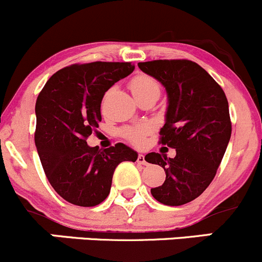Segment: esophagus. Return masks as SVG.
I'll list each match as a JSON object with an SVG mask.
<instances>
[{
	"mask_svg": "<svg viewBox=\"0 0 262 262\" xmlns=\"http://www.w3.org/2000/svg\"><path fill=\"white\" fill-rule=\"evenodd\" d=\"M137 163H139V164H146V159H145V155H142V154H139L137 155Z\"/></svg>",
	"mask_w": 262,
	"mask_h": 262,
	"instance_id": "obj_1",
	"label": "esophagus"
}]
</instances>
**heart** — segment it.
<instances>
[{
  "label": "heart",
  "instance_id": "1",
  "mask_svg": "<svg viewBox=\"0 0 262 262\" xmlns=\"http://www.w3.org/2000/svg\"><path fill=\"white\" fill-rule=\"evenodd\" d=\"M130 89L136 99L145 94H150V93H155L158 95L160 94V84L158 82V80L150 76V75L145 74L136 75L131 80ZM149 130V126L146 125L128 126V127L123 128L122 135L126 140H128L132 144H141Z\"/></svg>",
  "mask_w": 262,
  "mask_h": 262
}]
</instances>
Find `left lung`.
I'll return each mask as SVG.
<instances>
[{
	"label": "left lung",
	"instance_id": "left-lung-1",
	"mask_svg": "<svg viewBox=\"0 0 262 262\" xmlns=\"http://www.w3.org/2000/svg\"><path fill=\"white\" fill-rule=\"evenodd\" d=\"M139 67L165 86L168 110L159 144L176 149L174 158L159 152L145 157L165 172L164 183L150 192L164 205H183L208 188L224 157L232 134L227 97L190 59H155L139 62Z\"/></svg>",
	"mask_w": 262,
	"mask_h": 262
}]
</instances>
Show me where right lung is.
Here are the masks:
<instances>
[{
  "label": "right lung",
  "mask_w": 262,
  "mask_h": 262,
  "mask_svg": "<svg viewBox=\"0 0 262 262\" xmlns=\"http://www.w3.org/2000/svg\"><path fill=\"white\" fill-rule=\"evenodd\" d=\"M134 69L131 62L70 64L52 75L38 95L35 146L49 183L67 203L99 205L110 195L117 165L137 159L122 142L104 150L86 144L102 121L104 93Z\"/></svg>",
  "instance_id": "add662e5"
}]
</instances>
